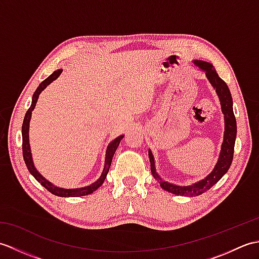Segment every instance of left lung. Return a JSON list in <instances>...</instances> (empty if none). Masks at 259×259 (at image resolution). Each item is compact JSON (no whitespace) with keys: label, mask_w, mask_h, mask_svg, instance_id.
<instances>
[{"label":"left lung","mask_w":259,"mask_h":259,"mask_svg":"<svg viewBox=\"0 0 259 259\" xmlns=\"http://www.w3.org/2000/svg\"><path fill=\"white\" fill-rule=\"evenodd\" d=\"M194 63L199 67L202 71H205L207 79L210 82L213 89H216L217 95L219 97V101L222 104V110L225 117V133H224V141L222 145L221 155L219 159L214 166L212 171L209 174L205 179H202L198 183L191 185V186H177L174 184L163 181L160 176L156 171L155 167V159H153L152 152L149 150L148 155H149L150 160V168L152 176L157 179L160 184L161 188L166 191L171 192L175 195L180 196H189L195 197L199 196L201 194H205L206 191L211 188L213 185H216L219 180L222 179L223 176L228 171V169L232 164L233 158H234V147H235V140L236 135H237V125H236V118L233 111V98L230 95V91L228 87L223 79L219 78L216 70L212 67V64L200 61V60H195Z\"/></svg>","instance_id":"8db88e82"}]
</instances>
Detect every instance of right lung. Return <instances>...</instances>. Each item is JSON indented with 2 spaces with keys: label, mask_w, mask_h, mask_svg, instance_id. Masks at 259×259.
Wrapping results in <instances>:
<instances>
[{
  "label": "right lung",
  "mask_w": 259,
  "mask_h": 259,
  "mask_svg": "<svg viewBox=\"0 0 259 259\" xmlns=\"http://www.w3.org/2000/svg\"><path fill=\"white\" fill-rule=\"evenodd\" d=\"M61 72H62V69H59L57 71H54V72L50 76H48V78L45 81H42L41 83L38 84L37 89L35 90L34 93H33L31 107L26 111L24 120H23V124H22V151H23L24 161H25L27 169H29L30 174L38 181V183H40L43 187H45L46 189L50 191L51 194L59 196V197H80V196H85V195L92 194L93 191H96L99 188V187H100L103 184V181H104V179H106L107 174L109 171V168H110V166H111L112 157L114 155L115 150H117V148L120 144L121 139L123 138V136H120V137H118V138H115L112 142H110V145L107 148L106 160H104V167H103L100 178H99L96 181V183L91 184L90 186L82 187V188H76V189L60 188V187H57V186H54L53 184H51L50 181L47 180L40 172L37 171L36 168L34 167V163H33V159H32V155H31V148H30V141H29V126H30L31 115H32L33 109H34L35 104L37 102V99H38V96H40V93L43 90H45L46 88L51 83V82H53L54 80L58 79V76L61 74Z\"/></svg>",
  "instance_id": "right-lung-1"
}]
</instances>
